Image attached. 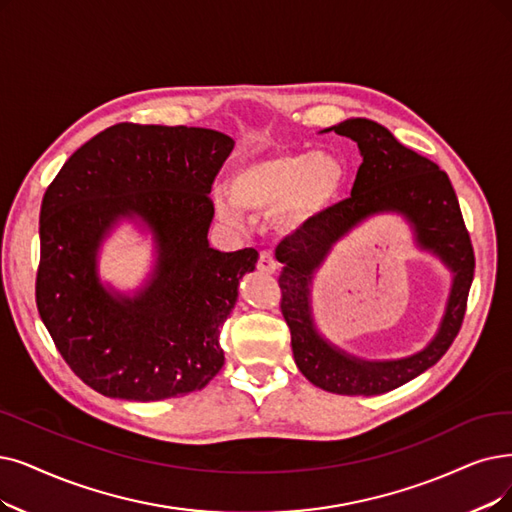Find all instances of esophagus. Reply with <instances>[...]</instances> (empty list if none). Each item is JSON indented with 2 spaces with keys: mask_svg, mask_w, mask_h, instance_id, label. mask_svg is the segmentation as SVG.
I'll return each mask as SVG.
<instances>
[{
  "mask_svg": "<svg viewBox=\"0 0 512 512\" xmlns=\"http://www.w3.org/2000/svg\"><path fill=\"white\" fill-rule=\"evenodd\" d=\"M256 267H258V271H260V273L273 275V273L277 271L279 264H277V260H275V256H273L271 252H262V254H260V258H258V264H256Z\"/></svg>",
  "mask_w": 512,
  "mask_h": 512,
  "instance_id": "esophagus-1",
  "label": "esophagus"
}]
</instances>
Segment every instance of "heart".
Instances as JSON below:
<instances>
[{
	"mask_svg": "<svg viewBox=\"0 0 512 512\" xmlns=\"http://www.w3.org/2000/svg\"><path fill=\"white\" fill-rule=\"evenodd\" d=\"M349 168L340 155L325 151H281L243 161L229 176V196L216 197L220 220L241 227L243 212H273L275 229L298 235L340 199Z\"/></svg>",
	"mask_w": 512,
	"mask_h": 512,
	"instance_id": "heart-1",
	"label": "heart"
}]
</instances>
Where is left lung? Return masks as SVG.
<instances>
[{
  "label": "left lung",
  "mask_w": 512,
  "mask_h": 512,
  "mask_svg": "<svg viewBox=\"0 0 512 512\" xmlns=\"http://www.w3.org/2000/svg\"><path fill=\"white\" fill-rule=\"evenodd\" d=\"M357 142L363 163L351 197L327 210L313 227L277 245L281 313L290 325L294 361L302 376L336 395H382L433 367L460 332L475 275V254L460 203L437 163L403 147L384 126L353 117L323 132ZM399 213L411 224L417 247L437 255L453 273V288L436 336L401 360H363L342 352L319 332L312 313V281L338 240L367 217Z\"/></svg>",
  "instance_id": "left-lung-1"
}]
</instances>
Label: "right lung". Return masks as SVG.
<instances>
[{
  "mask_svg": "<svg viewBox=\"0 0 512 512\" xmlns=\"http://www.w3.org/2000/svg\"><path fill=\"white\" fill-rule=\"evenodd\" d=\"M235 140L208 128L117 124L79 147L39 212L37 311L96 393L161 401L201 391L224 365L220 330L258 252L210 248L212 182ZM152 235L154 267L132 295L99 279L119 221Z\"/></svg>",
  "mask_w": 512,
  "mask_h": 512,
  "instance_id": "obj_1",
  "label": "right lung"
}]
</instances>
